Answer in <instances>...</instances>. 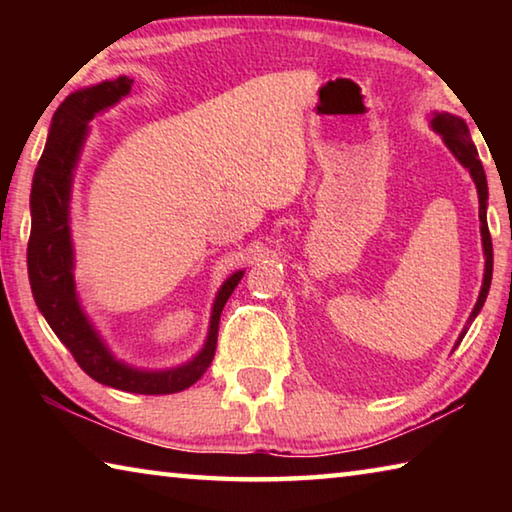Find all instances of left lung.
<instances>
[{
	"instance_id": "left-lung-1",
	"label": "left lung",
	"mask_w": 512,
	"mask_h": 512,
	"mask_svg": "<svg viewBox=\"0 0 512 512\" xmlns=\"http://www.w3.org/2000/svg\"><path fill=\"white\" fill-rule=\"evenodd\" d=\"M431 128L438 135H443V142L447 144V149L454 153V158L461 162L467 171H470V176L476 185V192H479V219H481L485 273H483L479 300H476L470 320H467V327L463 329L461 336H458V341H456V345H458L463 341V336L467 334V329H470L472 320L479 316L483 302H485V298H488L490 282H492V239H490V230H488V216H485V207H488V180H485V171H483V164L479 160V153H476V146L472 144L470 128H467V124L461 117L449 115V112H433Z\"/></svg>"
}]
</instances>
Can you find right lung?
I'll use <instances>...</instances> for the list:
<instances>
[{"mask_svg":"<svg viewBox=\"0 0 512 512\" xmlns=\"http://www.w3.org/2000/svg\"><path fill=\"white\" fill-rule=\"evenodd\" d=\"M133 88V79L119 76L92 88L72 92L60 103L51 119L49 137L31 185V237L27 248L29 282L36 305L47 318L60 343L72 352L76 363L103 386L140 395H169L185 391L210 368L219 336V320L225 302L232 296L244 271L232 273L221 284L212 305L210 329L203 350L192 361L169 370H140L117 361L97 329L85 316L76 296L74 248L69 232V198L74 169L83 151L88 124L110 106H115Z\"/></svg>","mask_w":512,"mask_h":512,"instance_id":"obj_1","label":"right lung"}]
</instances>
